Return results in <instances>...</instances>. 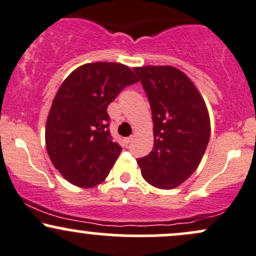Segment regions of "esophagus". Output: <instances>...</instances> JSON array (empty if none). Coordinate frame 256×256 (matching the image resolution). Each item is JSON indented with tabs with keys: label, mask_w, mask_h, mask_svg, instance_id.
<instances>
[{
	"label": "esophagus",
	"mask_w": 256,
	"mask_h": 256,
	"mask_svg": "<svg viewBox=\"0 0 256 256\" xmlns=\"http://www.w3.org/2000/svg\"><path fill=\"white\" fill-rule=\"evenodd\" d=\"M132 140H134V136L126 137V138H125V143H126V144H128V143H131Z\"/></svg>",
	"instance_id": "34e87169"
}]
</instances>
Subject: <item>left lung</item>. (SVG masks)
<instances>
[{"mask_svg": "<svg viewBox=\"0 0 256 256\" xmlns=\"http://www.w3.org/2000/svg\"><path fill=\"white\" fill-rule=\"evenodd\" d=\"M152 108L154 148L137 158L142 177L158 189H173L201 162L210 136V122L201 94L183 72L172 66L134 68Z\"/></svg>", "mask_w": 256, "mask_h": 256, "instance_id": "8db88e82", "label": "left lung"}]
</instances>
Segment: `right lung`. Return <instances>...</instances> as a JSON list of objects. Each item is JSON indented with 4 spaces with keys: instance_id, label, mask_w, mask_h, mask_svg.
I'll return each mask as SVG.
<instances>
[{
    "instance_id": "obj_1",
    "label": "right lung",
    "mask_w": 256,
    "mask_h": 256,
    "mask_svg": "<svg viewBox=\"0 0 256 256\" xmlns=\"http://www.w3.org/2000/svg\"><path fill=\"white\" fill-rule=\"evenodd\" d=\"M138 78L128 66L92 62L68 76L52 101L46 146L52 165L73 185L102 183L122 152L110 132L107 107Z\"/></svg>"
}]
</instances>
